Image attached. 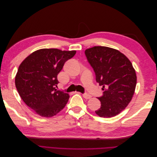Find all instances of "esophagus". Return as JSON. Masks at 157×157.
<instances>
[{"label":"esophagus","mask_w":157,"mask_h":157,"mask_svg":"<svg viewBox=\"0 0 157 157\" xmlns=\"http://www.w3.org/2000/svg\"><path fill=\"white\" fill-rule=\"evenodd\" d=\"M82 96L84 97V98L86 99H90V98H92V96H91V95L88 94H82Z\"/></svg>","instance_id":"obj_1"}]
</instances>
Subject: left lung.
<instances>
[{
  "instance_id": "obj_1",
  "label": "left lung",
  "mask_w": 157,
  "mask_h": 157,
  "mask_svg": "<svg viewBox=\"0 0 157 157\" xmlns=\"http://www.w3.org/2000/svg\"><path fill=\"white\" fill-rule=\"evenodd\" d=\"M85 54L96 82L104 90L98 98L101 107L95 112L103 118L117 115L129 104L135 92L137 77L131 61L120 51L106 46H94L85 50Z\"/></svg>"
}]
</instances>
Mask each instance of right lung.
I'll return each mask as SVG.
<instances>
[{
  "label": "right lung",
  "instance_id": "obj_1",
  "mask_svg": "<svg viewBox=\"0 0 157 157\" xmlns=\"http://www.w3.org/2000/svg\"><path fill=\"white\" fill-rule=\"evenodd\" d=\"M76 51L43 48L33 52L19 66L15 84L22 100L37 115L52 117L65 107L69 95L56 89L58 75Z\"/></svg>",
  "mask_w": 157,
  "mask_h": 157
}]
</instances>
